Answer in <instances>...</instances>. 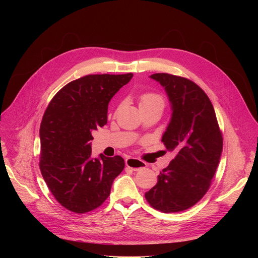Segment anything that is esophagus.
I'll return each instance as SVG.
<instances>
[{"instance_id":"1","label":"esophagus","mask_w":258,"mask_h":258,"mask_svg":"<svg viewBox=\"0 0 258 258\" xmlns=\"http://www.w3.org/2000/svg\"><path fill=\"white\" fill-rule=\"evenodd\" d=\"M125 165L127 167H130L131 169L137 171V170H140L142 168H145L146 166V163L141 160H138L136 158H127L125 160Z\"/></svg>"}]
</instances>
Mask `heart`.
<instances>
[{
    "mask_svg": "<svg viewBox=\"0 0 258 258\" xmlns=\"http://www.w3.org/2000/svg\"><path fill=\"white\" fill-rule=\"evenodd\" d=\"M152 105H162L164 106V99L158 93L146 92L139 96V106H152Z\"/></svg>",
    "mask_w": 258,
    "mask_h": 258,
    "instance_id": "heart-1",
    "label": "heart"
}]
</instances>
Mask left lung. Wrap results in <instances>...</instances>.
<instances>
[{"label": "left lung", "instance_id": "obj_1", "mask_svg": "<svg viewBox=\"0 0 258 258\" xmlns=\"http://www.w3.org/2000/svg\"><path fill=\"white\" fill-rule=\"evenodd\" d=\"M151 78L165 89L171 104V119L162 142L175 157L160 171L145 199L159 211L180 212L196 205L208 191L220 163L223 136L209 97L194 81L167 73Z\"/></svg>", "mask_w": 258, "mask_h": 258}]
</instances>
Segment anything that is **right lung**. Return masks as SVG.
Wrapping results in <instances>:
<instances>
[{"label": "right lung", "instance_id": "obj_1", "mask_svg": "<svg viewBox=\"0 0 258 258\" xmlns=\"http://www.w3.org/2000/svg\"><path fill=\"white\" fill-rule=\"evenodd\" d=\"M133 73L92 74L71 81L50 101L39 128V168L51 194L75 213L98 208L124 168L120 156L92 158V133L106 124L107 105Z\"/></svg>", "mask_w": 258, "mask_h": 258}]
</instances>
